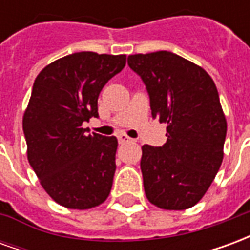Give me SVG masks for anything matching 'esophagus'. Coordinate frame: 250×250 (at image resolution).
<instances>
[{
  "label": "esophagus",
  "instance_id": "obj_1",
  "mask_svg": "<svg viewBox=\"0 0 250 250\" xmlns=\"http://www.w3.org/2000/svg\"><path fill=\"white\" fill-rule=\"evenodd\" d=\"M118 141H119L120 145H123V143H127V142H130L131 138H128V136L125 135V134H120V135H118Z\"/></svg>",
  "mask_w": 250,
  "mask_h": 250
}]
</instances>
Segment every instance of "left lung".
<instances>
[{
    "instance_id": "1",
    "label": "left lung",
    "mask_w": 250,
    "mask_h": 250,
    "mask_svg": "<svg viewBox=\"0 0 250 250\" xmlns=\"http://www.w3.org/2000/svg\"><path fill=\"white\" fill-rule=\"evenodd\" d=\"M150 96L152 118L166 123L162 147L142 146L147 199L161 209L185 210L202 198L224 158L226 119L213 79L173 52L128 56Z\"/></svg>"
}]
</instances>
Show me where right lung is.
Returning <instances> with one entry per match:
<instances>
[{"label": "right lung", "instance_id": "add662e5", "mask_svg": "<svg viewBox=\"0 0 250 250\" xmlns=\"http://www.w3.org/2000/svg\"><path fill=\"white\" fill-rule=\"evenodd\" d=\"M125 65V55L77 52L36 77L22 119L28 161L41 186L68 209H91L109 195L116 170L115 136L87 134L98 98Z\"/></svg>", "mask_w": 250, "mask_h": 250}]
</instances>
